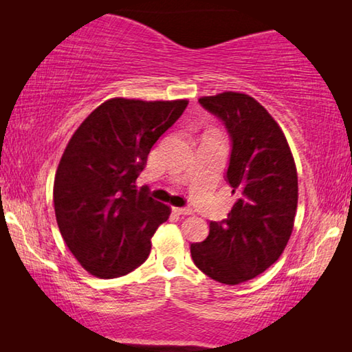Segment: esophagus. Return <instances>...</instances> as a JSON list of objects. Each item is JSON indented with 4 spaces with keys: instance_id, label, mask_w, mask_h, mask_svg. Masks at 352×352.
Wrapping results in <instances>:
<instances>
[{
    "instance_id": "1",
    "label": "esophagus",
    "mask_w": 352,
    "mask_h": 352,
    "mask_svg": "<svg viewBox=\"0 0 352 352\" xmlns=\"http://www.w3.org/2000/svg\"><path fill=\"white\" fill-rule=\"evenodd\" d=\"M172 211L178 214V216H189V214H192L190 208H172Z\"/></svg>"
}]
</instances>
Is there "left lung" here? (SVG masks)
Returning <instances> with one entry per match:
<instances>
[{
    "mask_svg": "<svg viewBox=\"0 0 352 352\" xmlns=\"http://www.w3.org/2000/svg\"><path fill=\"white\" fill-rule=\"evenodd\" d=\"M223 122L231 152L225 180L236 204L190 243L194 264L214 281L236 285L261 275L283 254L294 230L298 177L287 140L270 113L243 93L199 99Z\"/></svg>",
    "mask_w": 352,
    "mask_h": 352,
    "instance_id": "obj_1",
    "label": "left lung"
}]
</instances>
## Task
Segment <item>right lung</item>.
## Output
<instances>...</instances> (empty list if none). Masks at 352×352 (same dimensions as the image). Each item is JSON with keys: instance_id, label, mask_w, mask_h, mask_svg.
Masks as SVG:
<instances>
[{"instance_id": "right-lung-1", "label": "right lung", "mask_w": 352, "mask_h": 352, "mask_svg": "<svg viewBox=\"0 0 352 352\" xmlns=\"http://www.w3.org/2000/svg\"><path fill=\"white\" fill-rule=\"evenodd\" d=\"M186 107V99L115 98L71 136L56 172L54 210L65 243L91 275L124 276L147 259L170 208L135 182L152 146Z\"/></svg>"}]
</instances>
